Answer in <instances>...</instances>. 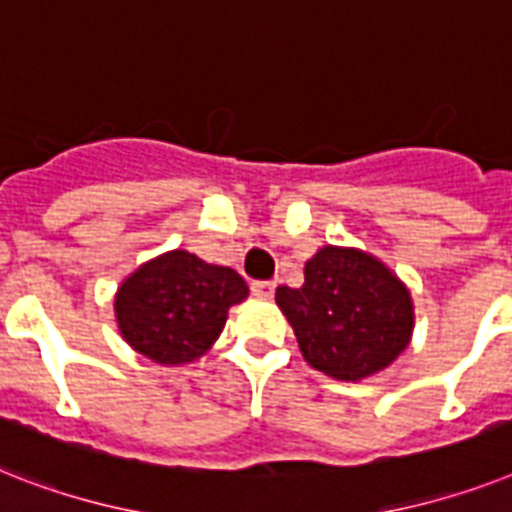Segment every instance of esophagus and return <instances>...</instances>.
<instances>
[{
  "label": "esophagus",
  "instance_id": "1",
  "mask_svg": "<svg viewBox=\"0 0 512 512\" xmlns=\"http://www.w3.org/2000/svg\"><path fill=\"white\" fill-rule=\"evenodd\" d=\"M276 292V284L273 281H252V294L260 299H270Z\"/></svg>",
  "mask_w": 512,
  "mask_h": 512
}]
</instances>
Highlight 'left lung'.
Returning <instances> with one entry per match:
<instances>
[{"label": "left lung", "instance_id": "left-lung-1", "mask_svg": "<svg viewBox=\"0 0 512 512\" xmlns=\"http://www.w3.org/2000/svg\"><path fill=\"white\" fill-rule=\"evenodd\" d=\"M276 302L307 363L339 381L384 371L413 334L410 292L360 249H318L305 265V284L278 286Z\"/></svg>", "mask_w": 512, "mask_h": 512}]
</instances>
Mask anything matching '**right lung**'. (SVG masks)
<instances>
[{
    "label": "right lung",
    "instance_id": "add662e5",
    "mask_svg": "<svg viewBox=\"0 0 512 512\" xmlns=\"http://www.w3.org/2000/svg\"><path fill=\"white\" fill-rule=\"evenodd\" d=\"M249 294L234 268L176 249L141 265L115 297L120 334L162 365L197 360L226 326L228 307Z\"/></svg>",
    "mask_w": 512,
    "mask_h": 512
}]
</instances>
